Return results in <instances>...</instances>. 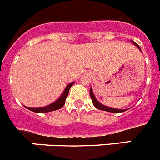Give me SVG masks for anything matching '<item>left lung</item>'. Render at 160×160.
I'll return each mask as SVG.
<instances>
[{
    "label": "left lung",
    "mask_w": 160,
    "mask_h": 160,
    "mask_svg": "<svg viewBox=\"0 0 160 160\" xmlns=\"http://www.w3.org/2000/svg\"><path fill=\"white\" fill-rule=\"evenodd\" d=\"M134 44H135V46H136L138 49H140L139 46H138L136 43L134 42ZM90 98H91V99H92V102L93 104H94V106L96 107V108L98 109V110H102V111H108V112H113V113H120V112H123V111H127V110H119V109L111 108V107H107L104 105H102L101 103L98 102L97 101V99L95 98L94 94H93V90L91 88H90Z\"/></svg>",
    "instance_id": "8db88e82"
}]
</instances>
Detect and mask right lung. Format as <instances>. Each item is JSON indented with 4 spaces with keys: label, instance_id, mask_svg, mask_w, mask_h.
Wrapping results in <instances>:
<instances>
[{
    "label": "right lung",
    "instance_id": "obj_1",
    "mask_svg": "<svg viewBox=\"0 0 160 160\" xmlns=\"http://www.w3.org/2000/svg\"><path fill=\"white\" fill-rule=\"evenodd\" d=\"M73 83L74 82H71L68 85L67 87H66V89H65L64 92H63V94H62V96L59 98L57 101L53 102L52 104H50V105L46 106V107H26L28 110H29V111H33V112H36V113H46V112H49V111L58 110V109L62 108V107L65 105L66 98H67L68 94H69V90H70V87L73 85Z\"/></svg>",
    "mask_w": 160,
    "mask_h": 160
}]
</instances>
